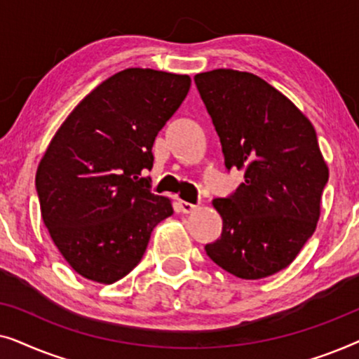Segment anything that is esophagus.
I'll use <instances>...</instances> for the list:
<instances>
[{
	"label": "esophagus",
	"instance_id": "obj_1",
	"mask_svg": "<svg viewBox=\"0 0 359 359\" xmlns=\"http://www.w3.org/2000/svg\"><path fill=\"white\" fill-rule=\"evenodd\" d=\"M196 209H198V205H196V204L186 203V201H180V210L183 214H191V212H194Z\"/></svg>",
	"mask_w": 359,
	"mask_h": 359
}]
</instances>
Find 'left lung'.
<instances>
[{"label":"left lung","mask_w":359,"mask_h":359,"mask_svg":"<svg viewBox=\"0 0 359 359\" xmlns=\"http://www.w3.org/2000/svg\"><path fill=\"white\" fill-rule=\"evenodd\" d=\"M222 144L227 170L245 181L212 201L222 233L205 245L215 264L242 279L287 268L316 232L328 181L311 121L253 73L219 68L194 76Z\"/></svg>","instance_id":"1"}]
</instances>
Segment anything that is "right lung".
Instances as JSON below:
<instances>
[{
    "label": "right lung",
    "mask_w": 359,
    "mask_h": 359,
    "mask_svg": "<svg viewBox=\"0 0 359 359\" xmlns=\"http://www.w3.org/2000/svg\"><path fill=\"white\" fill-rule=\"evenodd\" d=\"M189 86L188 75L127 68L96 86L48 144L36 175L42 220L80 276L119 281L173 214L139 175L154 166L155 137Z\"/></svg>",
    "instance_id": "obj_1"
}]
</instances>
